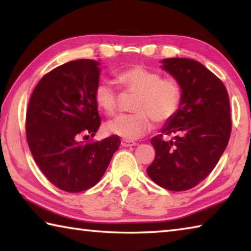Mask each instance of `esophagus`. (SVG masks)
I'll return each mask as SVG.
<instances>
[{"label": "esophagus", "mask_w": 251, "mask_h": 251, "mask_svg": "<svg viewBox=\"0 0 251 251\" xmlns=\"http://www.w3.org/2000/svg\"><path fill=\"white\" fill-rule=\"evenodd\" d=\"M121 144H122L123 147H131V146L137 145V143H135L133 141H127V139H122Z\"/></svg>", "instance_id": "1"}]
</instances>
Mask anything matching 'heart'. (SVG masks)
<instances>
[{"instance_id":"obj_1","label":"heart","mask_w":251,"mask_h":251,"mask_svg":"<svg viewBox=\"0 0 251 251\" xmlns=\"http://www.w3.org/2000/svg\"><path fill=\"white\" fill-rule=\"evenodd\" d=\"M116 82L124 93L136 94L131 109L135 113L120 115L109 121V133L134 141L143 137L157 123H166L176 115L180 106L181 88L175 79L161 78L157 72L143 65H135L120 72ZM118 93L112 84L100 82L94 92L97 107L107 115H114L118 108Z\"/></svg>"}]
</instances>
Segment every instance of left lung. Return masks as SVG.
<instances>
[{
  "instance_id": "1",
  "label": "left lung",
  "mask_w": 251,
  "mask_h": 251,
  "mask_svg": "<svg viewBox=\"0 0 251 251\" xmlns=\"http://www.w3.org/2000/svg\"><path fill=\"white\" fill-rule=\"evenodd\" d=\"M161 69L181 88L176 115L151 139L156 156L147 168L151 179L172 192L197 186L217 165L231 133L230 104L225 85L195 59L165 58ZM163 134H173L164 141Z\"/></svg>"
}]
</instances>
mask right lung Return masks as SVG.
Returning <instances> with one entry per match:
<instances>
[{"label": "right lung", "mask_w": 251, "mask_h": 251, "mask_svg": "<svg viewBox=\"0 0 251 251\" xmlns=\"http://www.w3.org/2000/svg\"><path fill=\"white\" fill-rule=\"evenodd\" d=\"M100 62L77 59L56 67L36 85L26 112V138L45 177L67 193L95 186L107 169L121 139L116 135L95 143L100 125L94 92Z\"/></svg>", "instance_id": "1"}]
</instances>
